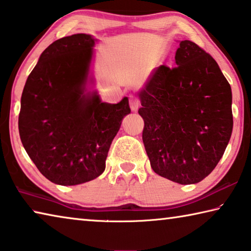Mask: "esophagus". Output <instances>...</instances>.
Segmentation results:
<instances>
[{
    "label": "esophagus",
    "instance_id": "1",
    "mask_svg": "<svg viewBox=\"0 0 251 251\" xmlns=\"http://www.w3.org/2000/svg\"><path fill=\"white\" fill-rule=\"evenodd\" d=\"M129 104H130V108L132 111H138L139 109V105H140V102H139L138 98L133 96V94H130L129 96Z\"/></svg>",
    "mask_w": 251,
    "mask_h": 251
}]
</instances>
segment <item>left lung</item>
I'll return each mask as SVG.
<instances>
[{
	"label": "left lung",
	"mask_w": 251,
	"mask_h": 251,
	"mask_svg": "<svg viewBox=\"0 0 251 251\" xmlns=\"http://www.w3.org/2000/svg\"><path fill=\"white\" fill-rule=\"evenodd\" d=\"M176 67L160 65L138 92L142 140L152 170L180 184L198 183L215 169L232 132V94L218 63L189 40Z\"/></svg>",
	"instance_id": "left-lung-1"
}]
</instances>
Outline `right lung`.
<instances>
[{"mask_svg": "<svg viewBox=\"0 0 251 251\" xmlns=\"http://www.w3.org/2000/svg\"><path fill=\"white\" fill-rule=\"evenodd\" d=\"M96 41L84 33L54 41L40 55L22 92V145L41 174L60 186L102 175L111 143L131 112L126 97L111 104L88 91Z\"/></svg>", "mask_w": 251, "mask_h": 251, "instance_id": "right-lung-1", "label": "right lung"}]
</instances>
